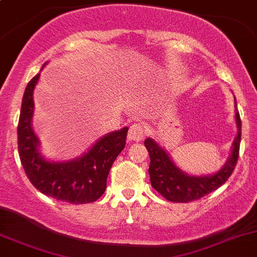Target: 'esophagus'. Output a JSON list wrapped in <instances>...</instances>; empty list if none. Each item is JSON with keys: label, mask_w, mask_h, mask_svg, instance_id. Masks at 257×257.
I'll return each instance as SVG.
<instances>
[{"label": "esophagus", "mask_w": 257, "mask_h": 257, "mask_svg": "<svg viewBox=\"0 0 257 257\" xmlns=\"http://www.w3.org/2000/svg\"><path fill=\"white\" fill-rule=\"evenodd\" d=\"M146 134V128L140 123L132 124L128 132V139L132 142H140L144 139Z\"/></svg>", "instance_id": "1"}]
</instances>
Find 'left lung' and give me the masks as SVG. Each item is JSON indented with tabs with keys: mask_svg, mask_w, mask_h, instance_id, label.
Here are the masks:
<instances>
[{
	"mask_svg": "<svg viewBox=\"0 0 257 257\" xmlns=\"http://www.w3.org/2000/svg\"><path fill=\"white\" fill-rule=\"evenodd\" d=\"M235 122L238 128L235 140L233 143L232 155L225 165L212 176H189L179 170L168 154L151 138L145 140V146L150 155V174L151 185L155 190L172 202H189L199 200L211 191L218 189L232 176L236 161L239 157V146L241 139V120L236 109L235 102Z\"/></svg>",
	"mask_w": 257,
	"mask_h": 257,
	"instance_id": "left-lung-1",
	"label": "left lung"
}]
</instances>
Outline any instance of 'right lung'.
Listing matches in <instances>:
<instances>
[{"label":"right lung","mask_w":257,"mask_h":257,"mask_svg":"<svg viewBox=\"0 0 257 257\" xmlns=\"http://www.w3.org/2000/svg\"><path fill=\"white\" fill-rule=\"evenodd\" d=\"M39 78L40 73L25 87L18 122V151L25 174L39 191L56 200L75 205L96 201L105 193L109 170L125 146L128 128L106 134L79 159L46 161L39 152V140L32 128L33 92Z\"/></svg>","instance_id":"obj_1"}]
</instances>
